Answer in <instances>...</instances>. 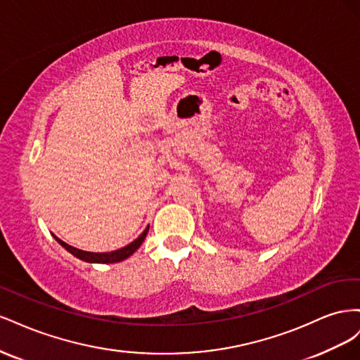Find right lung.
<instances>
[{
	"label": "right lung",
	"instance_id": "1",
	"mask_svg": "<svg viewBox=\"0 0 360 360\" xmlns=\"http://www.w3.org/2000/svg\"><path fill=\"white\" fill-rule=\"evenodd\" d=\"M147 233H148V226L146 228V230L143 231V234H141L136 240H134L132 243H129L127 246H124V248H122V249H117V250H112V252H85V250H81V249H76V248H73V246H70V245H68V243H64L63 240H60L58 237H56V240L63 246V248H66L70 254H73L76 258H79V259H84V261H86V263H118V261H123V259H126L127 257H130L132 255L135 250L141 246V243L144 242V238H146V236H147Z\"/></svg>",
	"mask_w": 360,
	"mask_h": 360
}]
</instances>
